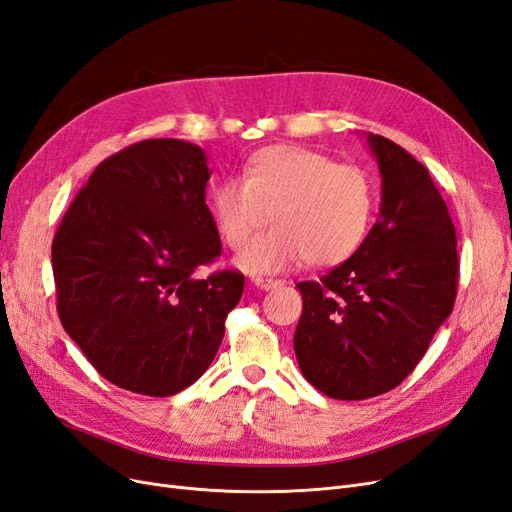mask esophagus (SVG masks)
<instances>
[{
	"mask_svg": "<svg viewBox=\"0 0 512 512\" xmlns=\"http://www.w3.org/2000/svg\"><path fill=\"white\" fill-rule=\"evenodd\" d=\"M254 286H258L260 290H275L281 286L279 279H267V277H254Z\"/></svg>",
	"mask_w": 512,
	"mask_h": 512,
	"instance_id": "1",
	"label": "esophagus"
}]
</instances>
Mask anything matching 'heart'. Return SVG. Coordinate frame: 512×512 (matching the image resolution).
<instances>
[{"label":"heart","instance_id":"obj_1","mask_svg":"<svg viewBox=\"0 0 512 512\" xmlns=\"http://www.w3.org/2000/svg\"><path fill=\"white\" fill-rule=\"evenodd\" d=\"M375 209V184L358 165L305 146L277 144L254 152L241 178L209 195L211 220L231 250H241L269 219L276 226L237 256L250 275L279 273L309 262L334 267L354 254Z\"/></svg>","mask_w":512,"mask_h":512}]
</instances>
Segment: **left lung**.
<instances>
[{"label":"left lung","mask_w":512,"mask_h":512,"mask_svg":"<svg viewBox=\"0 0 512 512\" xmlns=\"http://www.w3.org/2000/svg\"><path fill=\"white\" fill-rule=\"evenodd\" d=\"M381 171V214L360 248L317 281H301L294 351L305 379L337 400L394 390L453 311L457 237L428 169L368 133Z\"/></svg>","instance_id":"8db88e82"}]
</instances>
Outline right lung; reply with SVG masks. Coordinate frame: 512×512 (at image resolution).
Instances as JSON below:
<instances>
[{
    "label": "right lung",
    "instance_id": "add662e5",
    "mask_svg": "<svg viewBox=\"0 0 512 512\" xmlns=\"http://www.w3.org/2000/svg\"><path fill=\"white\" fill-rule=\"evenodd\" d=\"M207 180L199 146L144 139L95 167L52 241L61 324L122 390L165 398L195 383L239 303L243 273L197 277L222 252Z\"/></svg>",
    "mask_w": 512,
    "mask_h": 512
}]
</instances>
